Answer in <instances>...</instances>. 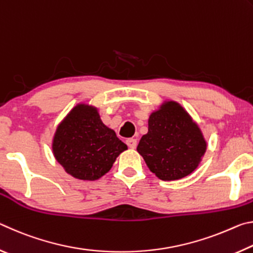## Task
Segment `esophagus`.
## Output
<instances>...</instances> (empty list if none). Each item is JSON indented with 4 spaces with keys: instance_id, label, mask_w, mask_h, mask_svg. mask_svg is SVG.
Returning <instances> with one entry per match:
<instances>
[{
    "instance_id": "obj_1",
    "label": "esophagus",
    "mask_w": 253,
    "mask_h": 253,
    "mask_svg": "<svg viewBox=\"0 0 253 253\" xmlns=\"http://www.w3.org/2000/svg\"><path fill=\"white\" fill-rule=\"evenodd\" d=\"M126 144L128 145V147L129 148H136V146H137V140L135 139V138H128L127 140H126Z\"/></svg>"
}]
</instances>
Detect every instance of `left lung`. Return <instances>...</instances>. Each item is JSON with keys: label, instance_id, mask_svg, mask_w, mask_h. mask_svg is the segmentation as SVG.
<instances>
[{"label": "left lung", "instance_id": "left-lung-1", "mask_svg": "<svg viewBox=\"0 0 253 253\" xmlns=\"http://www.w3.org/2000/svg\"><path fill=\"white\" fill-rule=\"evenodd\" d=\"M208 143L191 115L174 100H165L149 115L148 131L137 152L162 181H176L198 169Z\"/></svg>", "mask_w": 253, "mask_h": 253}]
</instances>
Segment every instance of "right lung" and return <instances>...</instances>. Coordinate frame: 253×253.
Segmentation results:
<instances>
[{
    "label": "right lung",
    "instance_id": "1",
    "mask_svg": "<svg viewBox=\"0 0 253 253\" xmlns=\"http://www.w3.org/2000/svg\"><path fill=\"white\" fill-rule=\"evenodd\" d=\"M126 149L116 132L101 122L97 107L84 102L67 114L52 138L55 160L68 174L83 181L104 176Z\"/></svg>",
    "mask_w": 253,
    "mask_h": 253
}]
</instances>
